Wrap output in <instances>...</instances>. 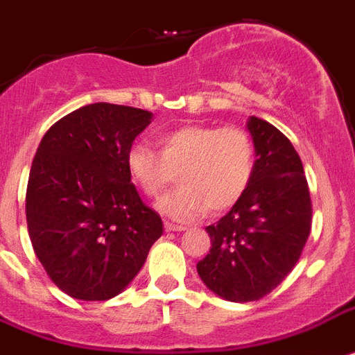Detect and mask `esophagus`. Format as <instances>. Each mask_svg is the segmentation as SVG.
I'll return each mask as SVG.
<instances>
[{
  "label": "esophagus",
  "mask_w": 355,
  "mask_h": 355,
  "mask_svg": "<svg viewBox=\"0 0 355 355\" xmlns=\"http://www.w3.org/2000/svg\"><path fill=\"white\" fill-rule=\"evenodd\" d=\"M164 227H166V231H168V233H171V231H175V233L186 231V227H184V225H178V223H171V222L164 223Z\"/></svg>",
  "instance_id": "obj_1"
}]
</instances>
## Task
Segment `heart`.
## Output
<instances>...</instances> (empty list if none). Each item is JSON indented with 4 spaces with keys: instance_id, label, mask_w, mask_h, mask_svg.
Returning a JSON list of instances; mask_svg holds the SVG:
<instances>
[{
    "instance_id": "heart-1",
    "label": "heart",
    "mask_w": 355,
    "mask_h": 355,
    "mask_svg": "<svg viewBox=\"0 0 355 355\" xmlns=\"http://www.w3.org/2000/svg\"><path fill=\"white\" fill-rule=\"evenodd\" d=\"M254 162V141L247 130L205 124H187L162 135L160 153L137 142L126 155L133 182L148 196L159 195L178 173L180 187L157 202V209L177 222L236 205L251 184Z\"/></svg>"
}]
</instances>
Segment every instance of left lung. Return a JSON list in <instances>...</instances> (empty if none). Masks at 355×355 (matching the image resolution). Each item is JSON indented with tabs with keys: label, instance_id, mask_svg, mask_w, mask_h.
Returning <instances> with one entry per match:
<instances>
[{
	"label": "left lung",
	"instance_id": "obj_1",
	"mask_svg": "<svg viewBox=\"0 0 355 355\" xmlns=\"http://www.w3.org/2000/svg\"><path fill=\"white\" fill-rule=\"evenodd\" d=\"M254 175L233 209L207 225L211 249L196 263L207 288L227 302H256L285 279L302 256L312 202L300 155L267 121L251 117Z\"/></svg>",
	"mask_w": 355,
	"mask_h": 355
}]
</instances>
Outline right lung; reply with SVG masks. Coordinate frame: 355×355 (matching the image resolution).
<instances>
[{"label": "right lung", "mask_w": 355, "mask_h": 355, "mask_svg": "<svg viewBox=\"0 0 355 355\" xmlns=\"http://www.w3.org/2000/svg\"><path fill=\"white\" fill-rule=\"evenodd\" d=\"M153 113L95 103L41 139L26 186L37 260L62 293L106 302L132 284L162 236V220L132 184L126 155Z\"/></svg>", "instance_id": "right-lung-1"}]
</instances>
